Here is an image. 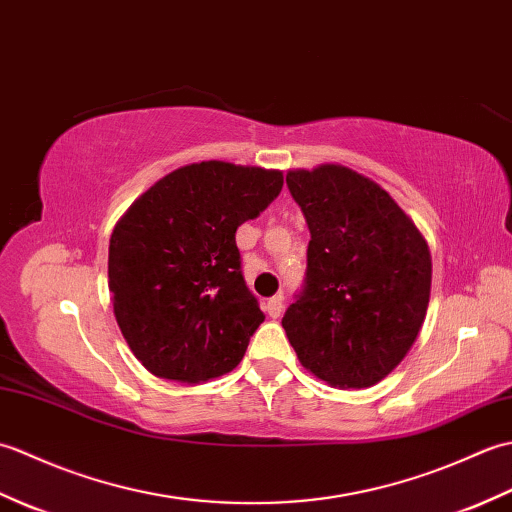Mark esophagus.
<instances>
[{
	"label": "esophagus",
	"instance_id": "1",
	"mask_svg": "<svg viewBox=\"0 0 512 512\" xmlns=\"http://www.w3.org/2000/svg\"><path fill=\"white\" fill-rule=\"evenodd\" d=\"M264 310H266V314L268 317H273V319H277L279 314H281V310H284V297L281 295H275V297H270L266 303H264Z\"/></svg>",
	"mask_w": 512,
	"mask_h": 512
}]
</instances>
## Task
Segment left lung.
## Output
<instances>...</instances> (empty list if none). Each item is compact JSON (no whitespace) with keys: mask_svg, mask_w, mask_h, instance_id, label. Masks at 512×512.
<instances>
[{"mask_svg":"<svg viewBox=\"0 0 512 512\" xmlns=\"http://www.w3.org/2000/svg\"><path fill=\"white\" fill-rule=\"evenodd\" d=\"M310 228L308 270L281 325L332 387L376 385L407 356L429 306L431 253L374 180L341 165L288 171Z\"/></svg>","mask_w":512,"mask_h":512,"instance_id":"8db88e82","label":"left lung"}]
</instances>
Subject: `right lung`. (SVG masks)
<instances>
[{"label":"right lung","instance_id":"add662e5","mask_svg":"<svg viewBox=\"0 0 512 512\" xmlns=\"http://www.w3.org/2000/svg\"><path fill=\"white\" fill-rule=\"evenodd\" d=\"M281 187L275 169L195 162L160 178L116 222L114 317L151 374L198 385L242 361L266 317L246 288L235 233Z\"/></svg>","mask_w":512,"mask_h":512}]
</instances>
